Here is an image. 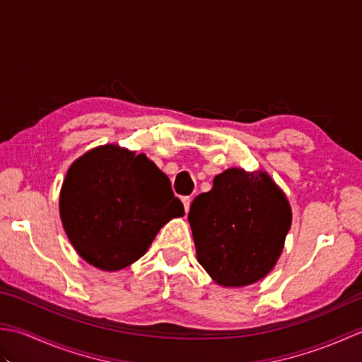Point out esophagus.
I'll return each instance as SVG.
<instances>
[{"label":"esophagus","instance_id":"obj_1","mask_svg":"<svg viewBox=\"0 0 362 362\" xmlns=\"http://www.w3.org/2000/svg\"><path fill=\"white\" fill-rule=\"evenodd\" d=\"M182 202H183V206H185V211L188 213L189 211V205H191V196H183L182 197Z\"/></svg>","mask_w":362,"mask_h":362}]
</instances>
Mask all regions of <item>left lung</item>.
Wrapping results in <instances>:
<instances>
[{
	"mask_svg": "<svg viewBox=\"0 0 362 362\" xmlns=\"http://www.w3.org/2000/svg\"><path fill=\"white\" fill-rule=\"evenodd\" d=\"M199 263L222 286H247L271 272L291 227L286 197L266 173L232 168L189 206Z\"/></svg>",
	"mask_w": 362,
	"mask_h": 362,
	"instance_id": "8db88e82",
	"label": "left lung"
}]
</instances>
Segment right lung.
Returning a JSON list of instances; mask_svg holds the SVG:
<instances>
[{"mask_svg": "<svg viewBox=\"0 0 362 362\" xmlns=\"http://www.w3.org/2000/svg\"><path fill=\"white\" fill-rule=\"evenodd\" d=\"M185 214L171 182L140 153L107 144L68 169L60 218L79 255L104 271L132 264L169 219Z\"/></svg>", "mask_w": 362, "mask_h": 362, "instance_id": "right-lung-1", "label": "right lung"}]
</instances>
